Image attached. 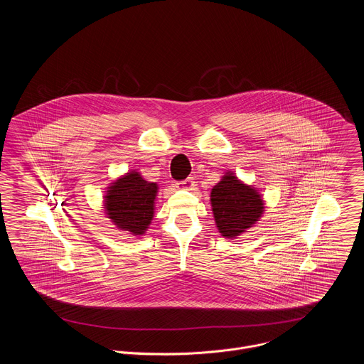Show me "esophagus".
<instances>
[{
	"label": "esophagus",
	"instance_id": "34e87169",
	"mask_svg": "<svg viewBox=\"0 0 364 364\" xmlns=\"http://www.w3.org/2000/svg\"><path fill=\"white\" fill-rule=\"evenodd\" d=\"M177 187H178V188H183V190H191V188L194 187V181H193L191 177H188V178H186V180H183V181H178V183H177Z\"/></svg>",
	"mask_w": 364,
	"mask_h": 364
}]
</instances>
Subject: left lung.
Returning <instances> with one entry per match:
<instances>
[{
  "instance_id": "left-lung-1",
  "label": "left lung",
  "mask_w": 364,
  "mask_h": 364,
  "mask_svg": "<svg viewBox=\"0 0 364 364\" xmlns=\"http://www.w3.org/2000/svg\"><path fill=\"white\" fill-rule=\"evenodd\" d=\"M212 207L219 232L236 237L253 226L264 213V200L253 187L243 184L233 173L223 176L212 188Z\"/></svg>"
}]
</instances>
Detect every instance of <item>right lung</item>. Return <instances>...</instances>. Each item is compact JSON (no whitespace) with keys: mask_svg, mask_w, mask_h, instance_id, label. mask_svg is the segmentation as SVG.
Masks as SVG:
<instances>
[{"mask_svg":"<svg viewBox=\"0 0 364 364\" xmlns=\"http://www.w3.org/2000/svg\"><path fill=\"white\" fill-rule=\"evenodd\" d=\"M157 188V184L145 181L139 173H128L109 187L105 196L107 215L119 229L144 235L154 216Z\"/></svg>","mask_w":364,"mask_h":364,"instance_id":"obj_1","label":"right lung"}]
</instances>
